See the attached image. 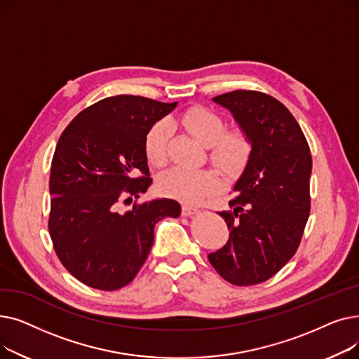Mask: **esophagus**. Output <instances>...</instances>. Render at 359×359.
Wrapping results in <instances>:
<instances>
[{
	"label": "esophagus",
	"mask_w": 359,
	"mask_h": 359,
	"mask_svg": "<svg viewBox=\"0 0 359 359\" xmlns=\"http://www.w3.org/2000/svg\"><path fill=\"white\" fill-rule=\"evenodd\" d=\"M196 212H198V208H196V206L186 205V203L182 206V215H184V217L194 215V214H196Z\"/></svg>",
	"instance_id": "1"
}]
</instances>
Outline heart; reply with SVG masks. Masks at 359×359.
I'll return each instance as SVG.
<instances>
[{
	"label": "heart",
	"instance_id": "1",
	"mask_svg": "<svg viewBox=\"0 0 359 359\" xmlns=\"http://www.w3.org/2000/svg\"><path fill=\"white\" fill-rule=\"evenodd\" d=\"M172 126H182L202 145L210 147L212 164L225 176H236L246 167L252 154V142L241 129L225 132V123L217 111L195 106L179 116L157 122L148 130L145 153L148 160L163 165L167 161V145ZM215 187V177L208 170L175 167L160 177V189L186 203H198Z\"/></svg>",
	"mask_w": 359,
	"mask_h": 359
}]
</instances>
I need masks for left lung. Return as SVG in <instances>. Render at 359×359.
<instances>
[{
  "label": "left lung",
  "mask_w": 359,
  "mask_h": 359,
  "mask_svg": "<svg viewBox=\"0 0 359 359\" xmlns=\"http://www.w3.org/2000/svg\"><path fill=\"white\" fill-rule=\"evenodd\" d=\"M252 142V154L233 186L231 211L219 215L230 237L208 255L233 285L272 278L294 256L310 214L311 154L291 111L265 93L237 90L212 97Z\"/></svg>",
  "instance_id": "left-lung-1"
}]
</instances>
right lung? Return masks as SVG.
I'll list each match as a JSON object with an SVG mask.
<instances>
[{
    "label": "right lung",
    "instance_id": "obj_1",
    "mask_svg": "<svg viewBox=\"0 0 359 359\" xmlns=\"http://www.w3.org/2000/svg\"><path fill=\"white\" fill-rule=\"evenodd\" d=\"M176 106L126 94L107 97L79 113L56 144L49 233L67 271L91 288L128 285L148 257L156 224L180 215L179 202L168 198L118 211L122 199L132 202L153 183L145 138Z\"/></svg>",
    "mask_w": 359,
    "mask_h": 359
}]
</instances>
